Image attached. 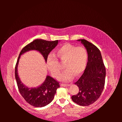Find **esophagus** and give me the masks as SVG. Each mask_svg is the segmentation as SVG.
Returning <instances> with one entry per match:
<instances>
[{
    "instance_id": "esophagus-1",
    "label": "esophagus",
    "mask_w": 122,
    "mask_h": 122,
    "mask_svg": "<svg viewBox=\"0 0 122 122\" xmlns=\"http://www.w3.org/2000/svg\"><path fill=\"white\" fill-rule=\"evenodd\" d=\"M70 84H64V83H61V86H70Z\"/></svg>"
}]
</instances>
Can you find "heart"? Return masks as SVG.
<instances>
[{
	"instance_id": "obj_1",
	"label": "heart",
	"mask_w": 122,
	"mask_h": 122,
	"mask_svg": "<svg viewBox=\"0 0 122 122\" xmlns=\"http://www.w3.org/2000/svg\"><path fill=\"white\" fill-rule=\"evenodd\" d=\"M56 57L62 62H65V71L58 76V79L61 81H71L74 75L78 77L86 69L87 61V52L82 46L76 47L66 44L58 48L55 53ZM47 66L49 71L54 77L60 74L61 69L59 62L53 55H49L47 58Z\"/></svg>"
}]
</instances>
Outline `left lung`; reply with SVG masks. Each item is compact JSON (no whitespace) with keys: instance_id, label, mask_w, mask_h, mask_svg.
<instances>
[{"instance_id":"obj_1","label":"left lung","mask_w":122,"mask_h":122,"mask_svg":"<svg viewBox=\"0 0 122 122\" xmlns=\"http://www.w3.org/2000/svg\"><path fill=\"white\" fill-rule=\"evenodd\" d=\"M80 41L86 49L88 58L82 75L75 83L78 93L72 96L73 102L80 106H88L96 101L104 87L106 70L100 51L94 44L84 39Z\"/></svg>"}]
</instances>
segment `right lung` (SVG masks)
Masks as SVG:
<instances>
[{"label":"right lung","mask_w":122,"mask_h":122,"mask_svg":"<svg viewBox=\"0 0 122 122\" xmlns=\"http://www.w3.org/2000/svg\"><path fill=\"white\" fill-rule=\"evenodd\" d=\"M58 41H48L36 39L22 49L15 67V78L18 89L21 96L29 104L37 107H42L49 104L53 100L56 90L60 86L52 77L47 75L41 86L36 87H28L21 81L18 73V66L21 55L30 50H36L41 54L47 62L49 53L58 44Z\"/></svg>","instance_id":"add662e5"}]
</instances>
